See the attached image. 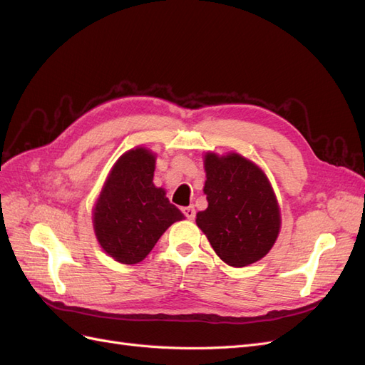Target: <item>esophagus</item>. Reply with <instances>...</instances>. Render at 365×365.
Wrapping results in <instances>:
<instances>
[{
  "instance_id": "1",
  "label": "esophagus",
  "mask_w": 365,
  "mask_h": 365,
  "mask_svg": "<svg viewBox=\"0 0 365 365\" xmlns=\"http://www.w3.org/2000/svg\"><path fill=\"white\" fill-rule=\"evenodd\" d=\"M182 212H184V215H185V217L187 219H195V215H196V210H195V207L193 205H189V207H184L182 208Z\"/></svg>"
}]
</instances>
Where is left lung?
<instances>
[{
	"label": "left lung",
	"mask_w": 365,
	"mask_h": 365,
	"mask_svg": "<svg viewBox=\"0 0 365 365\" xmlns=\"http://www.w3.org/2000/svg\"><path fill=\"white\" fill-rule=\"evenodd\" d=\"M204 169L208 207L196 213V225L230 267H248L263 259L282 225L277 196L268 176L236 152H205Z\"/></svg>",
	"instance_id": "8db88e82"
}]
</instances>
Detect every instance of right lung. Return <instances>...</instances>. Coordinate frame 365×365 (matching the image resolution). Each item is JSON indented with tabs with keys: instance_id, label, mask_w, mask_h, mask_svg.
<instances>
[{
	"instance_id": "obj_1",
	"label": "right lung",
	"mask_w": 365,
	"mask_h": 365,
	"mask_svg": "<svg viewBox=\"0 0 365 365\" xmlns=\"http://www.w3.org/2000/svg\"><path fill=\"white\" fill-rule=\"evenodd\" d=\"M157 155L148 148H134L109 170L93 208V227L98 245L123 264L141 262L158 239L184 215L153 184Z\"/></svg>"
}]
</instances>
